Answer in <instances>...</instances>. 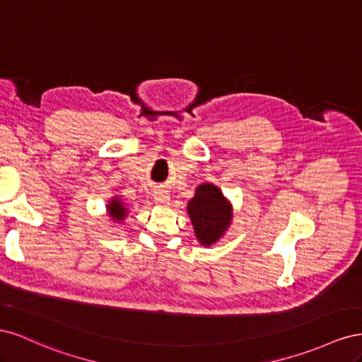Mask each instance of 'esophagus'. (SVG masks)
I'll list each match as a JSON object with an SVG mask.
<instances>
[{"instance_id": "obj_1", "label": "esophagus", "mask_w": 362, "mask_h": 362, "mask_svg": "<svg viewBox=\"0 0 362 362\" xmlns=\"http://www.w3.org/2000/svg\"><path fill=\"white\" fill-rule=\"evenodd\" d=\"M154 201L160 206H166L170 202V196L166 190H157V192H154Z\"/></svg>"}]
</instances>
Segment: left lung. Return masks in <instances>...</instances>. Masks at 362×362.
Instances as JSON below:
<instances>
[{"mask_svg":"<svg viewBox=\"0 0 362 362\" xmlns=\"http://www.w3.org/2000/svg\"><path fill=\"white\" fill-rule=\"evenodd\" d=\"M194 237L202 246H211L221 240L233 222V204L217 185L202 182L187 204Z\"/></svg>","mask_w":362,"mask_h":362,"instance_id":"obj_1","label":"left lung"}]
</instances>
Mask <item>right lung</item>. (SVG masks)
Here are the masks:
<instances>
[{
    "instance_id": "obj_1",
    "label": "right lung",
    "mask_w": 362,
    "mask_h": 362,
    "mask_svg": "<svg viewBox=\"0 0 362 362\" xmlns=\"http://www.w3.org/2000/svg\"><path fill=\"white\" fill-rule=\"evenodd\" d=\"M105 208H107V216L110 217V221H113V223H122L129 213L128 205L120 199L119 196H113L110 201H107Z\"/></svg>"
}]
</instances>
